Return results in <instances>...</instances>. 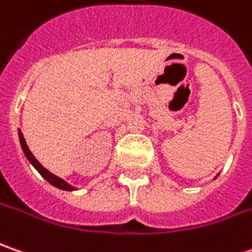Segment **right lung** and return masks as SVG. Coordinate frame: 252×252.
<instances>
[{"instance_id": "add662e5", "label": "right lung", "mask_w": 252, "mask_h": 252, "mask_svg": "<svg viewBox=\"0 0 252 252\" xmlns=\"http://www.w3.org/2000/svg\"><path fill=\"white\" fill-rule=\"evenodd\" d=\"M19 141H21V145H22V149L23 152H25V156L28 158V160L31 161L32 164L36 167V170L39 171L40 174L43 176V177L47 180L50 184H53L54 187H57V188H61V189H66V191H72L74 189V187H71L68 183H65L64 180H61L60 177H57V176H54V174H51L48 170H46L41 164H40L39 161H37V159L32 155V152L29 151V148H28V145H26V141H25V138H23L22 132L19 131Z\"/></svg>"}]
</instances>
